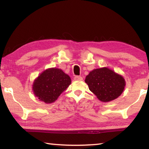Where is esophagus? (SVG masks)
<instances>
[{"instance_id": "1", "label": "esophagus", "mask_w": 149, "mask_h": 149, "mask_svg": "<svg viewBox=\"0 0 149 149\" xmlns=\"http://www.w3.org/2000/svg\"><path fill=\"white\" fill-rule=\"evenodd\" d=\"M74 80L75 81H82V80H83V77H81V76H78V75H77V76H75L74 77Z\"/></svg>"}]
</instances>
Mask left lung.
<instances>
[{"mask_svg":"<svg viewBox=\"0 0 149 149\" xmlns=\"http://www.w3.org/2000/svg\"><path fill=\"white\" fill-rule=\"evenodd\" d=\"M85 83L98 99L104 102L117 99L125 86V79L121 75L106 67L91 71L86 77Z\"/></svg>","mask_w":149,"mask_h":149,"instance_id":"8db88e82","label":"left lung"}]
</instances>
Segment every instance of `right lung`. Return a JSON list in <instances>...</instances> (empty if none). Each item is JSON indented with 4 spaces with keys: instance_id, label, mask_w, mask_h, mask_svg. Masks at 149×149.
Masks as SVG:
<instances>
[{
    "instance_id": "1",
    "label": "right lung",
    "mask_w": 149,
    "mask_h": 149,
    "mask_svg": "<svg viewBox=\"0 0 149 149\" xmlns=\"http://www.w3.org/2000/svg\"><path fill=\"white\" fill-rule=\"evenodd\" d=\"M71 84L69 75L59 68L45 70L34 81V95L46 104L52 103Z\"/></svg>"
}]
</instances>
